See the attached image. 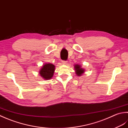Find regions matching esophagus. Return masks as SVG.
I'll return each mask as SVG.
<instances>
[{
	"mask_svg": "<svg viewBox=\"0 0 128 128\" xmlns=\"http://www.w3.org/2000/svg\"><path fill=\"white\" fill-rule=\"evenodd\" d=\"M62 64H67V61H62Z\"/></svg>",
	"mask_w": 128,
	"mask_h": 128,
	"instance_id": "34e87169",
	"label": "esophagus"
}]
</instances>
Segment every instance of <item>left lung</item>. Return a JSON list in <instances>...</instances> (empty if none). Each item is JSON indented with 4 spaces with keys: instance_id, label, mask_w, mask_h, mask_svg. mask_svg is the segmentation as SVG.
<instances>
[{
    "instance_id": "obj_1",
    "label": "left lung",
    "mask_w": 128,
    "mask_h": 128,
    "mask_svg": "<svg viewBox=\"0 0 128 128\" xmlns=\"http://www.w3.org/2000/svg\"><path fill=\"white\" fill-rule=\"evenodd\" d=\"M74 68L75 70V73L77 76H80L85 72V70L83 68L82 66L79 64H76L74 65Z\"/></svg>"
}]
</instances>
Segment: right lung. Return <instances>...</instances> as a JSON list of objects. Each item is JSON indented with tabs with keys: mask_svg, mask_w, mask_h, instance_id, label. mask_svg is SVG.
Listing matches in <instances>:
<instances>
[{
	"mask_svg": "<svg viewBox=\"0 0 128 128\" xmlns=\"http://www.w3.org/2000/svg\"><path fill=\"white\" fill-rule=\"evenodd\" d=\"M55 66L51 64H45L42 65L39 71L40 76L45 80H49L52 78Z\"/></svg>",
	"mask_w": 128,
	"mask_h": 128,
	"instance_id": "right-lung-1",
	"label": "right lung"
}]
</instances>
